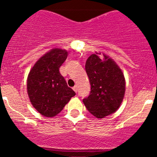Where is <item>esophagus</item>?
I'll return each instance as SVG.
<instances>
[{
    "instance_id": "34e87169",
    "label": "esophagus",
    "mask_w": 157,
    "mask_h": 157,
    "mask_svg": "<svg viewBox=\"0 0 157 157\" xmlns=\"http://www.w3.org/2000/svg\"><path fill=\"white\" fill-rule=\"evenodd\" d=\"M73 90H74L75 92L77 93L78 92V86H75L73 87Z\"/></svg>"
}]
</instances>
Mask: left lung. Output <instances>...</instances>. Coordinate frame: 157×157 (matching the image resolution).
<instances>
[{
    "label": "left lung",
    "instance_id": "8db88e82",
    "mask_svg": "<svg viewBox=\"0 0 157 157\" xmlns=\"http://www.w3.org/2000/svg\"><path fill=\"white\" fill-rule=\"evenodd\" d=\"M92 54L86 62L91 90L82 101L93 116L101 119L114 113L125 94V78L121 69L109 56Z\"/></svg>",
    "mask_w": 157,
    "mask_h": 157
}]
</instances>
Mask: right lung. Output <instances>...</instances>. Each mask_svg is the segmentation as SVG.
Returning <instances> with one entry per match:
<instances>
[{"mask_svg":"<svg viewBox=\"0 0 157 157\" xmlns=\"http://www.w3.org/2000/svg\"><path fill=\"white\" fill-rule=\"evenodd\" d=\"M67 57L66 50L52 48L36 62L28 75L27 93L30 102L45 117L59 114L75 95L59 71Z\"/></svg>","mask_w":157,"mask_h":157,"instance_id":"obj_1","label":"right lung"}]
</instances>
